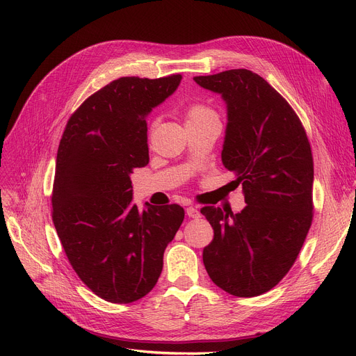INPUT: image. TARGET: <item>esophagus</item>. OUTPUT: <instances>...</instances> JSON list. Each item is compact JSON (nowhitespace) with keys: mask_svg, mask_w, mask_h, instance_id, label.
<instances>
[{"mask_svg":"<svg viewBox=\"0 0 356 356\" xmlns=\"http://www.w3.org/2000/svg\"><path fill=\"white\" fill-rule=\"evenodd\" d=\"M186 215H188L189 218H193V219H197V218L202 216L200 211L197 208H195V207H189L188 209H186Z\"/></svg>","mask_w":356,"mask_h":356,"instance_id":"obj_1","label":"esophagus"}]
</instances>
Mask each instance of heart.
Here are the masks:
<instances>
[{
    "label": "heart",
    "instance_id": "heart-1",
    "mask_svg": "<svg viewBox=\"0 0 356 356\" xmlns=\"http://www.w3.org/2000/svg\"><path fill=\"white\" fill-rule=\"evenodd\" d=\"M209 114H212V111L209 108L203 106V105H199V104L197 105H192V106H189L188 111H186V122L199 120V118L207 117Z\"/></svg>",
    "mask_w": 356,
    "mask_h": 356
}]
</instances>
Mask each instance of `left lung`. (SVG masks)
I'll return each instance as SVG.
<instances>
[{"label": "left lung", "mask_w": 356, "mask_h": 356, "mask_svg": "<svg viewBox=\"0 0 356 356\" xmlns=\"http://www.w3.org/2000/svg\"><path fill=\"white\" fill-rule=\"evenodd\" d=\"M193 81L225 101L222 163L242 184L247 203L239 213L200 211L213 228L203 264L227 293L259 296L289 273L312 225L310 144L293 108L259 74L232 69Z\"/></svg>", "instance_id": "obj_1"}]
</instances>
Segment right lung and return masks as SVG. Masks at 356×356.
I'll list each match as a JSON object with an SVG mask.
<instances>
[{
    "label": "right lung",
    "instance_id": "add662e5",
    "mask_svg": "<svg viewBox=\"0 0 356 356\" xmlns=\"http://www.w3.org/2000/svg\"><path fill=\"white\" fill-rule=\"evenodd\" d=\"M180 81L181 74L112 81L74 111L59 144L54 228L73 270L111 303H133L153 290L184 219L179 204L145 203L141 212L129 177L148 164L145 118Z\"/></svg>",
    "mask_w": 356,
    "mask_h": 356
}]
</instances>
